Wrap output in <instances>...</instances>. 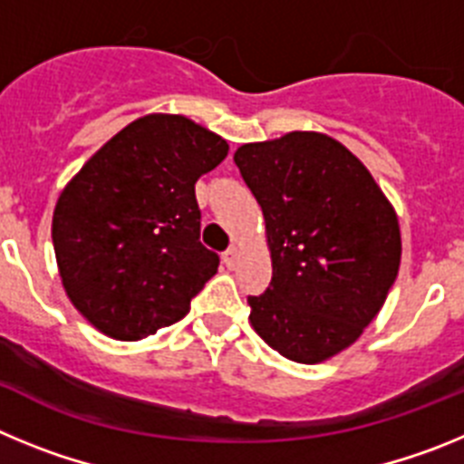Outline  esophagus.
<instances>
[{"instance_id": "obj_1", "label": "esophagus", "mask_w": 464, "mask_h": 464, "mask_svg": "<svg viewBox=\"0 0 464 464\" xmlns=\"http://www.w3.org/2000/svg\"><path fill=\"white\" fill-rule=\"evenodd\" d=\"M223 262L227 265V267H235V262H237V248L232 246V248H227V251L223 253Z\"/></svg>"}]
</instances>
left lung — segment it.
<instances>
[{
	"label": "left lung",
	"mask_w": 464,
	"mask_h": 464,
	"mask_svg": "<svg viewBox=\"0 0 464 464\" xmlns=\"http://www.w3.org/2000/svg\"><path fill=\"white\" fill-rule=\"evenodd\" d=\"M235 162L262 207L272 283L251 325L283 358L315 364L374 321L397 278V213L367 167L327 134L244 143Z\"/></svg>",
	"instance_id": "obj_1"
}]
</instances>
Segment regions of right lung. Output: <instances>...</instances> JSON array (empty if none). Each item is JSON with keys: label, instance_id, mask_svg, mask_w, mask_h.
Returning <instances> with one entry per match:
<instances>
[{"label": "right lung", "instance_id": "right-lung-1", "mask_svg": "<svg viewBox=\"0 0 464 464\" xmlns=\"http://www.w3.org/2000/svg\"><path fill=\"white\" fill-rule=\"evenodd\" d=\"M186 116L130 122L81 167L53 213L57 269L72 304L106 337L155 334L190 311L218 272L199 241L195 183L227 155Z\"/></svg>", "mask_w": 464, "mask_h": 464}]
</instances>
